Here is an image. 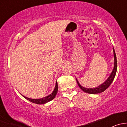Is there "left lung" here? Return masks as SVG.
<instances>
[{"label": "left lung", "mask_w": 127, "mask_h": 127, "mask_svg": "<svg viewBox=\"0 0 127 127\" xmlns=\"http://www.w3.org/2000/svg\"><path fill=\"white\" fill-rule=\"evenodd\" d=\"M113 51H114V69L112 71V73L111 74L110 76L109 77L108 79L103 83L101 85L98 86V87H96L94 88H87L85 87H83L81 85H80V84L79 83V82L77 80V82L78 85H79V87L80 88V89L82 90L84 92H86L87 93H90V94H97V93H100L103 92L104 91L106 90L110 86L111 84H112V81L114 79L115 76H116V72H117V58H116V55L115 53L114 49L113 48Z\"/></svg>", "instance_id": "1"}]
</instances>
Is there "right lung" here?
<instances>
[{"label":"right lung","mask_w":127,"mask_h":127,"mask_svg":"<svg viewBox=\"0 0 127 127\" xmlns=\"http://www.w3.org/2000/svg\"><path fill=\"white\" fill-rule=\"evenodd\" d=\"M57 92H58V83L57 82H56L55 88L53 93H52L51 95H50L45 97V98H41V99H31V98H27V97L24 96H23V97L24 98H25L26 99L30 101L31 102H32V103H33L37 104H43L47 103V102L48 101H50L51 100L54 99L56 93H57Z\"/></svg>","instance_id":"obj_1"}]
</instances>
